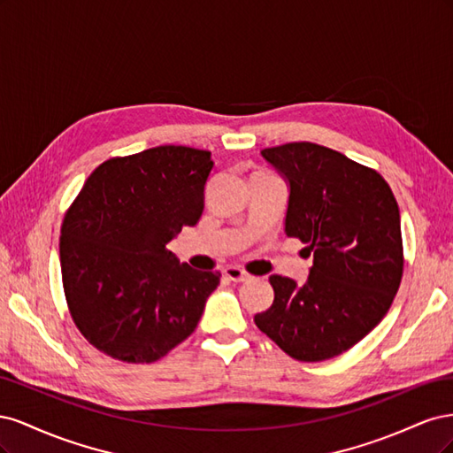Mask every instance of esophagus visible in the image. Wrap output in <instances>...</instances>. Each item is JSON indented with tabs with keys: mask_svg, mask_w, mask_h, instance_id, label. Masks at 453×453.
<instances>
[{
	"mask_svg": "<svg viewBox=\"0 0 453 453\" xmlns=\"http://www.w3.org/2000/svg\"><path fill=\"white\" fill-rule=\"evenodd\" d=\"M225 276L230 280V281H250L251 280V273L245 272L243 268L240 266H226L225 268Z\"/></svg>",
	"mask_w": 453,
	"mask_h": 453,
	"instance_id": "esophagus-1",
	"label": "esophagus"
}]
</instances>
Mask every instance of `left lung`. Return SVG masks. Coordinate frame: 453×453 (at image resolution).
<instances>
[{
	"label": "left lung",
	"mask_w": 453,
	"mask_h": 453,
	"mask_svg": "<svg viewBox=\"0 0 453 453\" xmlns=\"http://www.w3.org/2000/svg\"><path fill=\"white\" fill-rule=\"evenodd\" d=\"M263 157L289 181L287 236L313 253L308 281L270 276L272 306L255 325L296 361L333 359L388 313L404 268L401 211L391 187L328 147L293 142Z\"/></svg>",
	"instance_id": "8db88e82"
}]
</instances>
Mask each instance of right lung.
<instances>
[{
    "mask_svg": "<svg viewBox=\"0 0 453 453\" xmlns=\"http://www.w3.org/2000/svg\"><path fill=\"white\" fill-rule=\"evenodd\" d=\"M210 150L160 145L96 168L64 215L67 310L107 357L155 363L195 333L219 272L180 263L166 243L203 211Z\"/></svg>",
    "mask_w": 453,
    "mask_h": 453,
    "instance_id": "1",
    "label": "right lung"
}]
</instances>
